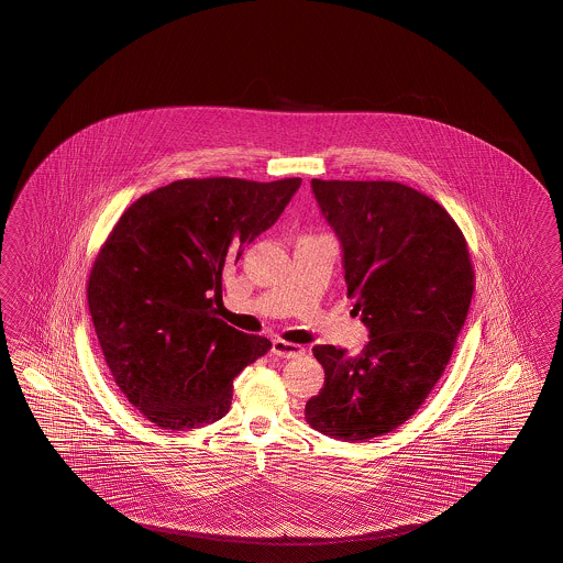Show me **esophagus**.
Instances as JSON below:
<instances>
[{
	"mask_svg": "<svg viewBox=\"0 0 563 563\" xmlns=\"http://www.w3.org/2000/svg\"><path fill=\"white\" fill-rule=\"evenodd\" d=\"M273 353L276 357L292 358L303 355V353H306V349H303V346H299V344H295V342L280 341V339H276V341L273 342Z\"/></svg>",
	"mask_w": 563,
	"mask_h": 563,
	"instance_id": "34e87169",
	"label": "esophagus"
}]
</instances>
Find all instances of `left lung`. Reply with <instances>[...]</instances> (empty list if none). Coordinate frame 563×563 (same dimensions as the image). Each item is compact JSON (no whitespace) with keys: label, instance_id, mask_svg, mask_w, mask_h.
Masks as SVG:
<instances>
[{"label":"left lung","instance_id":"8db88e82","mask_svg":"<svg viewBox=\"0 0 563 563\" xmlns=\"http://www.w3.org/2000/svg\"><path fill=\"white\" fill-rule=\"evenodd\" d=\"M311 189L341 241L346 295L369 342L351 357L313 346L324 388L309 426L342 442L390 433L442 377L475 290L459 224L435 200L396 181H322Z\"/></svg>","mask_w":563,"mask_h":563}]
</instances>
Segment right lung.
I'll return each instance as SVG.
<instances>
[{
	"instance_id": "obj_1",
	"label": "right lung",
	"mask_w": 563,
	"mask_h": 563,
	"mask_svg": "<svg viewBox=\"0 0 563 563\" xmlns=\"http://www.w3.org/2000/svg\"><path fill=\"white\" fill-rule=\"evenodd\" d=\"M299 177H206L144 194L104 241L88 309L121 393L151 423L188 431L231 409L233 379L273 342L222 322V271L271 229Z\"/></svg>"
}]
</instances>
